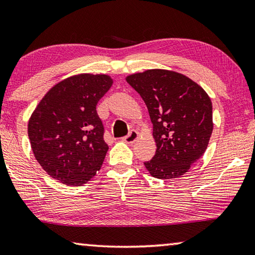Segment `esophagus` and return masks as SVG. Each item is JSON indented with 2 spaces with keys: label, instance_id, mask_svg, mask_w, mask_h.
Here are the masks:
<instances>
[{
  "label": "esophagus",
  "instance_id": "34e87169",
  "mask_svg": "<svg viewBox=\"0 0 255 255\" xmlns=\"http://www.w3.org/2000/svg\"><path fill=\"white\" fill-rule=\"evenodd\" d=\"M137 139H138V132H137L136 130H130V132H129V134L126 137H124V138H123L124 142L127 143V144L135 143Z\"/></svg>",
  "mask_w": 255,
  "mask_h": 255
}]
</instances>
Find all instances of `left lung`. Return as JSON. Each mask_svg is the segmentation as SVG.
<instances>
[{"label": "left lung", "mask_w": 255, "mask_h": 255, "mask_svg": "<svg viewBox=\"0 0 255 255\" xmlns=\"http://www.w3.org/2000/svg\"><path fill=\"white\" fill-rule=\"evenodd\" d=\"M126 80L146 104L153 124L156 152L145 168L159 179L185 175L208 147L213 130L211 99L199 84L172 70L149 69Z\"/></svg>", "instance_id": "obj_1"}]
</instances>
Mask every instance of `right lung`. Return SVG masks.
<instances>
[{"mask_svg": "<svg viewBox=\"0 0 255 255\" xmlns=\"http://www.w3.org/2000/svg\"><path fill=\"white\" fill-rule=\"evenodd\" d=\"M112 84L111 77L103 74L68 77L54 85L31 113L30 146L52 178L82 186L102 167L109 146L96 106Z\"/></svg>", "mask_w": 255, "mask_h": 255, "instance_id": "1", "label": "right lung"}]
</instances>
